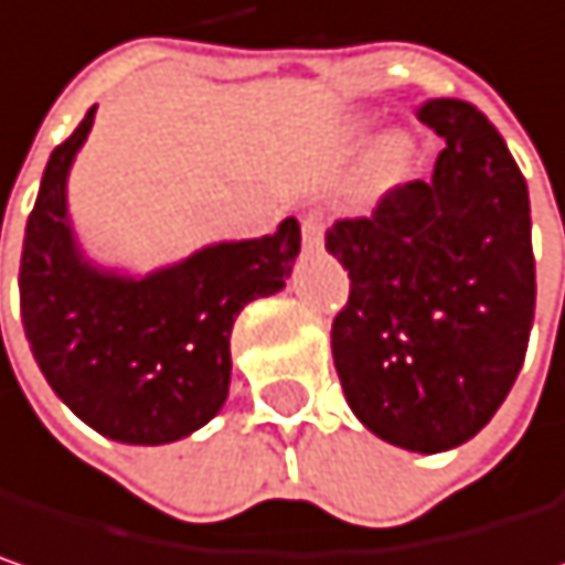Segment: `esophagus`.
I'll use <instances>...</instances> for the list:
<instances>
[{"label": "esophagus", "instance_id": "34e87169", "mask_svg": "<svg viewBox=\"0 0 565 565\" xmlns=\"http://www.w3.org/2000/svg\"><path fill=\"white\" fill-rule=\"evenodd\" d=\"M303 245L313 252V248H320L323 245V235H327V216L320 213V210H313V213H307L303 216Z\"/></svg>", "mask_w": 565, "mask_h": 565}]
</instances>
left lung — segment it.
I'll list each match as a JSON object with an SVG mask.
<instances>
[{
	"label": "left lung",
	"instance_id": "obj_1",
	"mask_svg": "<svg viewBox=\"0 0 565 565\" xmlns=\"http://www.w3.org/2000/svg\"><path fill=\"white\" fill-rule=\"evenodd\" d=\"M446 141L434 178L391 186L327 248L349 271L333 362L355 417L387 443L443 452L479 434L514 385L537 303L531 200L486 116L427 99Z\"/></svg>",
	"mask_w": 565,
	"mask_h": 565
}]
</instances>
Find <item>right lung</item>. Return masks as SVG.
I'll return each instance as SVG.
<instances>
[{
	"label": "right lung",
	"mask_w": 565,
	"mask_h": 565,
	"mask_svg": "<svg viewBox=\"0 0 565 565\" xmlns=\"http://www.w3.org/2000/svg\"><path fill=\"white\" fill-rule=\"evenodd\" d=\"M96 106L44 168L28 216L22 327L54 394L96 434L158 446L200 430L230 394V335L245 303L278 294L300 255V226L223 242L141 281L96 271L67 223V171Z\"/></svg>",
	"instance_id": "right-lung-1"
}]
</instances>
